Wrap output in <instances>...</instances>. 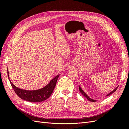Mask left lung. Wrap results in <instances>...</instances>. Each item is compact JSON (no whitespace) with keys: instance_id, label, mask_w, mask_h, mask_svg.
Here are the masks:
<instances>
[{"instance_id":"obj_1","label":"left lung","mask_w":129,"mask_h":129,"mask_svg":"<svg viewBox=\"0 0 129 129\" xmlns=\"http://www.w3.org/2000/svg\"><path fill=\"white\" fill-rule=\"evenodd\" d=\"M118 88V87H116L114 90H113V91H112L111 92H110V93H108V94L107 95V96H109V95H110L111 94V93H114V92H115V91H116V90H117V89ZM79 90H80V91L81 92V93H82V94L84 97H86V98L89 100V101H90V102H96V100H92V99H90V97H89V96L86 94V93H85L83 91V90L82 89H81V88L79 86Z\"/></svg>"}]
</instances>
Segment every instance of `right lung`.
I'll return each mask as SVG.
<instances>
[{
    "mask_svg": "<svg viewBox=\"0 0 129 129\" xmlns=\"http://www.w3.org/2000/svg\"><path fill=\"white\" fill-rule=\"evenodd\" d=\"M7 75L10 83L16 94L20 99L30 102H40L45 101L50 96L56 84V82L59 75H57L50 81L46 87L37 90H25L16 87L11 82L9 79V74L7 69Z\"/></svg>",
    "mask_w": 129,
    "mask_h": 129,
    "instance_id": "right-lung-1",
    "label": "right lung"
}]
</instances>
